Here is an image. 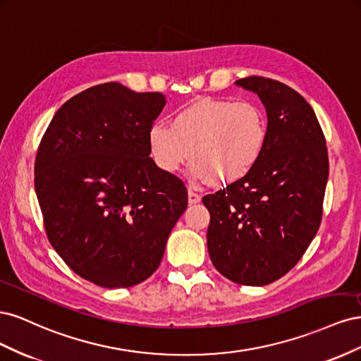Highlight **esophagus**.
I'll return each mask as SVG.
<instances>
[{
  "label": "esophagus",
  "instance_id": "obj_1",
  "mask_svg": "<svg viewBox=\"0 0 361 361\" xmlns=\"http://www.w3.org/2000/svg\"><path fill=\"white\" fill-rule=\"evenodd\" d=\"M200 200H202V195L200 194L194 192L192 190H188V203L190 204H195V203H199Z\"/></svg>",
  "mask_w": 361,
  "mask_h": 361
}]
</instances>
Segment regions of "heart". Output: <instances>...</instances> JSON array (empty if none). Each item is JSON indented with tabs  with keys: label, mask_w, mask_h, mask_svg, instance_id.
Returning <instances> with one entry per match:
<instances>
[{
	"label": "heart",
	"mask_w": 361,
	"mask_h": 361,
	"mask_svg": "<svg viewBox=\"0 0 361 361\" xmlns=\"http://www.w3.org/2000/svg\"><path fill=\"white\" fill-rule=\"evenodd\" d=\"M268 118L251 101L203 97L180 108L171 125L152 123L147 150L155 166L167 174L190 159L194 182L233 183L255 169L267 147Z\"/></svg>",
	"instance_id": "obj_1"
}]
</instances>
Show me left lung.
<instances>
[{
	"mask_svg": "<svg viewBox=\"0 0 361 361\" xmlns=\"http://www.w3.org/2000/svg\"><path fill=\"white\" fill-rule=\"evenodd\" d=\"M236 85L265 105L268 141L245 178L203 197L211 214L207 250L226 279L265 286L298 264L318 232L329 154L313 108L300 93L264 76Z\"/></svg>",
	"mask_w": 361,
	"mask_h": 361,
	"instance_id": "1",
	"label": "left lung"
}]
</instances>
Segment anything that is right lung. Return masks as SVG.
I'll use <instances>...</instances> for the list:
<instances>
[{
    "label": "right lung",
    "instance_id": "obj_1",
    "mask_svg": "<svg viewBox=\"0 0 361 361\" xmlns=\"http://www.w3.org/2000/svg\"><path fill=\"white\" fill-rule=\"evenodd\" d=\"M164 105L158 92L94 85L60 108L39 145L35 187L49 243L97 286L154 274L187 209L183 182L149 157L147 129Z\"/></svg>",
    "mask_w": 361,
    "mask_h": 361
}]
</instances>
